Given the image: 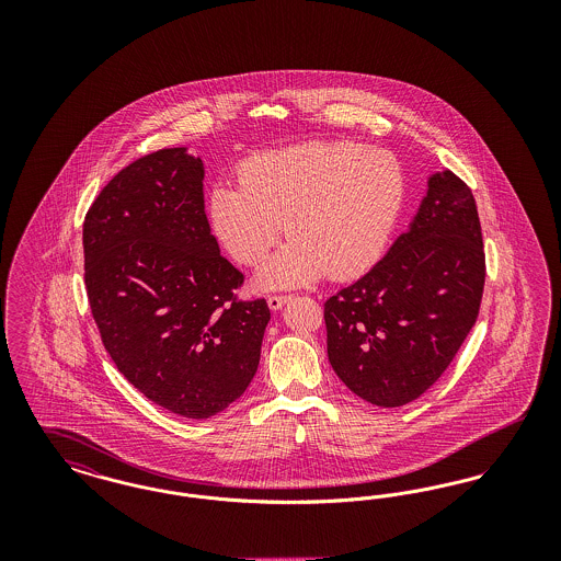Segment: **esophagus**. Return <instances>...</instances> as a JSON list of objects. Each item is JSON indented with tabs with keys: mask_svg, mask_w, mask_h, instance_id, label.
Masks as SVG:
<instances>
[{
	"mask_svg": "<svg viewBox=\"0 0 561 561\" xmlns=\"http://www.w3.org/2000/svg\"><path fill=\"white\" fill-rule=\"evenodd\" d=\"M290 300V296H284V294H273V296H268L267 302H268V309L271 311H279L286 302Z\"/></svg>",
	"mask_w": 561,
	"mask_h": 561,
	"instance_id": "34e87169",
	"label": "esophagus"
}]
</instances>
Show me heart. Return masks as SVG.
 I'll return each mask as SVG.
<instances>
[{"label": "heart", "instance_id": "obj_1", "mask_svg": "<svg viewBox=\"0 0 561 561\" xmlns=\"http://www.w3.org/2000/svg\"><path fill=\"white\" fill-rule=\"evenodd\" d=\"M240 183L208 195L214 236L256 267L284 233L286 245L259 271L263 290L302 286L328 273L347 279L373 267L403 206L405 179L387 151L347 140H311L256 153Z\"/></svg>", "mask_w": 561, "mask_h": 561}]
</instances>
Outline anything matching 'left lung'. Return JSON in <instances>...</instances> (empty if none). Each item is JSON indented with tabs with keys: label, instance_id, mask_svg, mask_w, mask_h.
<instances>
[{
	"label": "left lung",
	"instance_id": "obj_1",
	"mask_svg": "<svg viewBox=\"0 0 561 561\" xmlns=\"http://www.w3.org/2000/svg\"><path fill=\"white\" fill-rule=\"evenodd\" d=\"M427 185L382 261L323 305L334 373L380 408L421 398L480 313L485 256L473 193L450 170Z\"/></svg>",
	"mask_w": 561,
	"mask_h": 561
}]
</instances>
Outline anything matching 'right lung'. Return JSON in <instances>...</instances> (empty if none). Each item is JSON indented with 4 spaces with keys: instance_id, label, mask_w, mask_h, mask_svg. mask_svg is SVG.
I'll list each match as a JSON object with an SVG mask.
<instances>
[{
    "instance_id": "obj_1",
    "label": "right lung",
    "mask_w": 561,
    "mask_h": 561,
    "mask_svg": "<svg viewBox=\"0 0 561 561\" xmlns=\"http://www.w3.org/2000/svg\"><path fill=\"white\" fill-rule=\"evenodd\" d=\"M85 290L117 370L147 400L210 419L240 400L261 362L267 300H238L243 275L210 233L204 161L187 147L133 161L83 220Z\"/></svg>"
}]
</instances>
